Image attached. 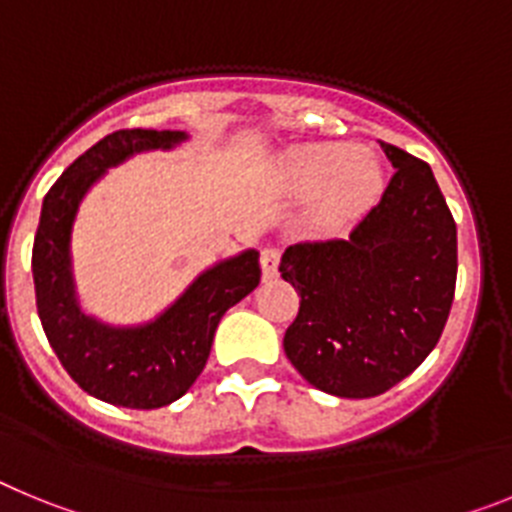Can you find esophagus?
<instances>
[{"mask_svg": "<svg viewBox=\"0 0 512 512\" xmlns=\"http://www.w3.org/2000/svg\"><path fill=\"white\" fill-rule=\"evenodd\" d=\"M279 269V248H264L261 251V271H264V279L277 277Z\"/></svg>", "mask_w": 512, "mask_h": 512, "instance_id": "esophagus-1", "label": "esophagus"}]
</instances>
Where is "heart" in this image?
<instances>
[{
  "label": "heart",
  "mask_w": 512,
  "mask_h": 512,
  "mask_svg": "<svg viewBox=\"0 0 512 512\" xmlns=\"http://www.w3.org/2000/svg\"><path fill=\"white\" fill-rule=\"evenodd\" d=\"M284 179L300 197H318L323 225H346L377 202L384 187L374 153L351 143H305L284 156Z\"/></svg>",
  "instance_id": "heart-1"
}]
</instances>
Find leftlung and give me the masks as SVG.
I'll return each instance as SVG.
<instances>
[{
	"instance_id": "left-lung-1",
	"label": "left lung",
	"mask_w": 512,
	"mask_h": 512,
	"mask_svg": "<svg viewBox=\"0 0 512 512\" xmlns=\"http://www.w3.org/2000/svg\"><path fill=\"white\" fill-rule=\"evenodd\" d=\"M395 166L379 205L346 241H305L282 256L300 312L284 354L318 390L377 397L436 348L456 289V223L431 166L382 143Z\"/></svg>"
}]
</instances>
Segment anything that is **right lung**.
Returning a JSON list of instances; mask_svg holds the SVG:
<instances>
[{"label":"right lung","instance_id":"obj_1","mask_svg":"<svg viewBox=\"0 0 512 512\" xmlns=\"http://www.w3.org/2000/svg\"><path fill=\"white\" fill-rule=\"evenodd\" d=\"M182 130H117L81 153L45 194L33 243L35 302L48 343L81 390L117 408L171 405L200 377L228 307L261 282L259 251L210 266L156 320L130 328L84 315L71 271V228L84 194L107 169L156 148L179 146Z\"/></svg>","mask_w":512,"mask_h":512}]
</instances>
